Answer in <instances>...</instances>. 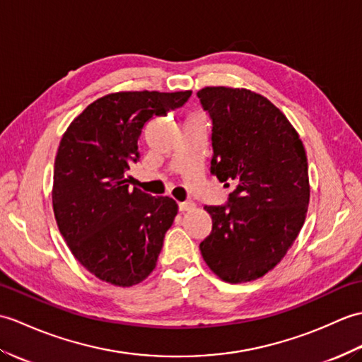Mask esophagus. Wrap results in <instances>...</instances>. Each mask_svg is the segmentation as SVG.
Returning a JSON list of instances; mask_svg holds the SVG:
<instances>
[{
	"instance_id": "obj_1",
	"label": "esophagus",
	"mask_w": 362,
	"mask_h": 362,
	"mask_svg": "<svg viewBox=\"0 0 362 362\" xmlns=\"http://www.w3.org/2000/svg\"><path fill=\"white\" fill-rule=\"evenodd\" d=\"M194 203L192 202H182V203H178V209H180V212H187V211H190V209H194Z\"/></svg>"
}]
</instances>
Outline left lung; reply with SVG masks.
Returning a JSON list of instances; mask_svg holds the SVG:
<instances>
[{
	"label": "left lung",
	"mask_w": 362,
	"mask_h": 362,
	"mask_svg": "<svg viewBox=\"0 0 362 362\" xmlns=\"http://www.w3.org/2000/svg\"><path fill=\"white\" fill-rule=\"evenodd\" d=\"M197 95L212 122L211 173L237 184L226 204L204 206L212 230L199 249L224 282H251L284 259L303 226L307 155L285 115L263 95L226 86Z\"/></svg>",
	"instance_id": "1"
}]
</instances>
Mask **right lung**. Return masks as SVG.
Wrapping results in <instances>:
<instances>
[{"label":"right lung","instance_id":"1","mask_svg":"<svg viewBox=\"0 0 362 362\" xmlns=\"http://www.w3.org/2000/svg\"><path fill=\"white\" fill-rule=\"evenodd\" d=\"M192 91L103 95L78 115L60 141L52 206L60 234L80 264L103 282L133 286L156 267L178 206L128 189L138 141L151 117L182 107Z\"/></svg>","mask_w":362,"mask_h":362}]
</instances>
